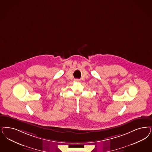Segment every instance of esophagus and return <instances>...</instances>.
I'll return each mask as SVG.
<instances>
[{
	"mask_svg": "<svg viewBox=\"0 0 152 152\" xmlns=\"http://www.w3.org/2000/svg\"><path fill=\"white\" fill-rule=\"evenodd\" d=\"M75 81H77V82H79V81H80V80H79V79H76Z\"/></svg>",
	"mask_w": 152,
	"mask_h": 152,
	"instance_id": "34e87169",
	"label": "esophagus"
}]
</instances>
